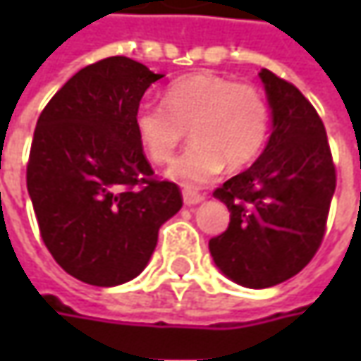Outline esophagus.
<instances>
[{
  "label": "esophagus",
  "instance_id": "obj_1",
  "mask_svg": "<svg viewBox=\"0 0 361 361\" xmlns=\"http://www.w3.org/2000/svg\"><path fill=\"white\" fill-rule=\"evenodd\" d=\"M183 199H185V204L192 207V204H199L204 199V195L197 192V190H190V188H185L183 190Z\"/></svg>",
  "mask_w": 361,
  "mask_h": 361
}]
</instances>
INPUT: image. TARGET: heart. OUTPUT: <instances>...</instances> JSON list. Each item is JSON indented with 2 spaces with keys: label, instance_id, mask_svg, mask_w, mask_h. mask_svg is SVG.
<instances>
[{
  "label": "heart",
  "instance_id": "1",
  "mask_svg": "<svg viewBox=\"0 0 361 361\" xmlns=\"http://www.w3.org/2000/svg\"><path fill=\"white\" fill-rule=\"evenodd\" d=\"M271 126L269 102L253 84L201 72L174 80L164 106L145 102L134 112V130L146 157L166 164L178 145L195 140L174 160L169 176L185 185L213 180L227 164L239 171L261 154Z\"/></svg>",
  "mask_w": 361,
  "mask_h": 361
}]
</instances>
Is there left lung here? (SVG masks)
<instances>
[{"label":"left lung","mask_w":361,"mask_h":361,"mask_svg":"<svg viewBox=\"0 0 361 361\" xmlns=\"http://www.w3.org/2000/svg\"><path fill=\"white\" fill-rule=\"evenodd\" d=\"M273 114L263 154L213 192L229 227L209 241L216 267L235 283L263 289L298 275L326 235L336 164L312 102L283 78L261 70Z\"/></svg>","instance_id":"8db88e82"}]
</instances>
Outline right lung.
Returning a JSON list of instances; mask_svg holds the SVG:
<instances>
[{
	"label": "right lung",
	"mask_w": 361,
	"mask_h": 361,
	"mask_svg": "<svg viewBox=\"0 0 361 361\" xmlns=\"http://www.w3.org/2000/svg\"><path fill=\"white\" fill-rule=\"evenodd\" d=\"M162 74L112 56L82 68L42 110L27 160V192L42 241L80 281L134 279L159 229L178 213V185L154 176L134 130L146 88Z\"/></svg>",
	"instance_id": "obj_1"
}]
</instances>
